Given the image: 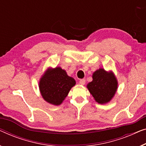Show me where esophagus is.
<instances>
[{
  "label": "esophagus",
  "instance_id": "obj_1",
  "mask_svg": "<svg viewBox=\"0 0 146 146\" xmlns=\"http://www.w3.org/2000/svg\"><path fill=\"white\" fill-rule=\"evenodd\" d=\"M85 84H86V80L81 79V80H80V81H79V84H80V85L84 86Z\"/></svg>",
  "mask_w": 146,
  "mask_h": 146
}]
</instances>
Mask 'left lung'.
<instances>
[{
	"label": "left lung",
	"mask_w": 146,
	"mask_h": 146,
	"mask_svg": "<svg viewBox=\"0 0 146 146\" xmlns=\"http://www.w3.org/2000/svg\"><path fill=\"white\" fill-rule=\"evenodd\" d=\"M93 80L87 84L89 92L99 104H106L114 98L118 89V81L113 71L102 68L95 71Z\"/></svg>",
	"instance_id": "left-lung-1"
}]
</instances>
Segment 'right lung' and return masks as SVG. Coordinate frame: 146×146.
<instances>
[{
    "label": "right lung",
    "instance_id": "right-lung-1",
    "mask_svg": "<svg viewBox=\"0 0 146 146\" xmlns=\"http://www.w3.org/2000/svg\"><path fill=\"white\" fill-rule=\"evenodd\" d=\"M75 84V80L58 66L46 70L39 80V88L46 102L58 106L63 102Z\"/></svg>",
    "mask_w": 146,
    "mask_h": 146
}]
</instances>
